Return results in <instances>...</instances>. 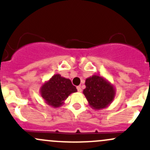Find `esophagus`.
Instances as JSON below:
<instances>
[{
	"instance_id": "obj_1",
	"label": "esophagus",
	"mask_w": 150,
	"mask_h": 150,
	"mask_svg": "<svg viewBox=\"0 0 150 150\" xmlns=\"http://www.w3.org/2000/svg\"><path fill=\"white\" fill-rule=\"evenodd\" d=\"M77 89H78V91L79 92V93H81V92L82 91V88H81V86H78V87H77Z\"/></svg>"
}]
</instances>
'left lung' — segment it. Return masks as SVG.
Wrapping results in <instances>:
<instances>
[{"instance_id": "left-lung-1", "label": "left lung", "mask_w": 150, "mask_h": 150, "mask_svg": "<svg viewBox=\"0 0 150 150\" xmlns=\"http://www.w3.org/2000/svg\"><path fill=\"white\" fill-rule=\"evenodd\" d=\"M83 93L92 109L102 110L108 107L115 96V88L102 76L93 75L86 78Z\"/></svg>"}]
</instances>
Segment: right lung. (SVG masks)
Returning <instances> with one entry per match:
<instances>
[{"instance_id": "obj_1", "label": "right lung", "mask_w": 150, "mask_h": 150, "mask_svg": "<svg viewBox=\"0 0 150 150\" xmlns=\"http://www.w3.org/2000/svg\"><path fill=\"white\" fill-rule=\"evenodd\" d=\"M75 92H77V88L70 80L59 74L53 75L40 88V96L45 103L54 108L61 107L69 95Z\"/></svg>"}]
</instances>
